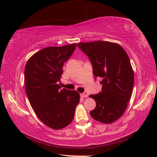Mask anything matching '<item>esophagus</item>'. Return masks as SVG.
Instances as JSON below:
<instances>
[{
	"instance_id": "obj_1",
	"label": "esophagus",
	"mask_w": 157,
	"mask_h": 157,
	"mask_svg": "<svg viewBox=\"0 0 157 157\" xmlns=\"http://www.w3.org/2000/svg\"><path fill=\"white\" fill-rule=\"evenodd\" d=\"M81 95L83 98H87L89 96V94H88V93L84 92V93H83V94H81Z\"/></svg>"
}]
</instances>
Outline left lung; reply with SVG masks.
Instances as JSON below:
<instances>
[{
	"label": "left lung",
	"instance_id": "8db88e82",
	"mask_svg": "<svg viewBox=\"0 0 157 157\" xmlns=\"http://www.w3.org/2000/svg\"><path fill=\"white\" fill-rule=\"evenodd\" d=\"M78 46L91 60L94 76L102 78V91L89 95L96 102L90 114L100 123H112L125 111L134 86V71L128 55L113 42L96 41Z\"/></svg>",
	"mask_w": 157,
	"mask_h": 157
}]
</instances>
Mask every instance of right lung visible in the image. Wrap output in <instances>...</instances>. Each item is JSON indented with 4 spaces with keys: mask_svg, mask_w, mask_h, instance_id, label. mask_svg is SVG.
<instances>
[{
    "mask_svg": "<svg viewBox=\"0 0 157 157\" xmlns=\"http://www.w3.org/2000/svg\"><path fill=\"white\" fill-rule=\"evenodd\" d=\"M76 44L47 47L34 53L26 63L25 86L34 113L53 129H61L71 124L79 102V94L73 90L60 89L63 63L72 55Z\"/></svg>",
    "mask_w": 157,
    "mask_h": 157,
    "instance_id": "add662e5",
    "label": "right lung"
}]
</instances>
